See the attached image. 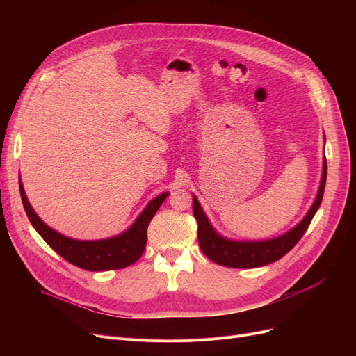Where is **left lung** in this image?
<instances>
[{"mask_svg": "<svg viewBox=\"0 0 356 356\" xmlns=\"http://www.w3.org/2000/svg\"><path fill=\"white\" fill-rule=\"evenodd\" d=\"M326 176L327 163L326 157H323V172L319 191H317L316 199L305 218L286 234L263 241H238L220 235L212 227L197 197L193 195V215L197 220V239L202 252L213 263L231 268L263 267L283 258L305 235L314 213L319 209L323 199Z\"/></svg>", "mask_w": 356, "mask_h": 356, "instance_id": "obj_1", "label": "left lung"}]
</instances>
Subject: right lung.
<instances>
[{
    "label": "right lung",
    "mask_w": 356,
    "mask_h": 356,
    "mask_svg": "<svg viewBox=\"0 0 356 356\" xmlns=\"http://www.w3.org/2000/svg\"><path fill=\"white\" fill-rule=\"evenodd\" d=\"M23 207L34 229L47 242V245L63 257L70 264L88 271H106L125 268L143 255L147 244V228L161 207L168 192L156 196L144 208L138 218L124 232L105 239H73L54 231L37 216L26 196L22 179L18 180Z\"/></svg>",
    "instance_id": "1"
}]
</instances>
